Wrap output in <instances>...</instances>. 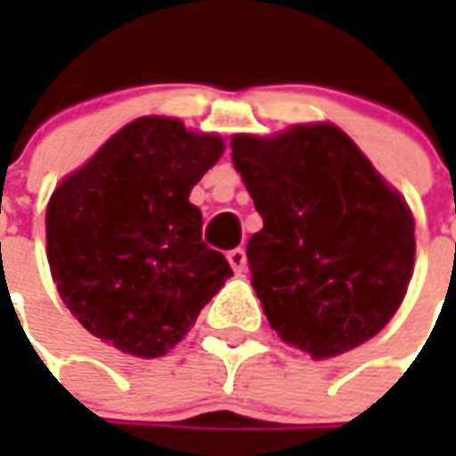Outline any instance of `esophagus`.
<instances>
[{
	"label": "esophagus",
	"instance_id": "obj_1",
	"mask_svg": "<svg viewBox=\"0 0 456 456\" xmlns=\"http://www.w3.org/2000/svg\"><path fill=\"white\" fill-rule=\"evenodd\" d=\"M225 258H228L231 269H233L236 273H240L243 269H246V251H243V248H233V251H228Z\"/></svg>",
	"mask_w": 456,
	"mask_h": 456
}]
</instances>
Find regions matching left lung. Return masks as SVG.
Here are the masks:
<instances>
[{
  "label": "left lung",
  "instance_id": "8db88e82",
  "mask_svg": "<svg viewBox=\"0 0 456 456\" xmlns=\"http://www.w3.org/2000/svg\"><path fill=\"white\" fill-rule=\"evenodd\" d=\"M231 150L264 218L246 256L276 335L317 360L378 335L413 273L406 200L332 124L236 134Z\"/></svg>",
  "mask_w": 456,
  "mask_h": 456
}]
</instances>
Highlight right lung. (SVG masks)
Instances as JSON below:
<instances>
[{"label":"right lung","mask_w":456,"mask_h":456,"mask_svg":"<svg viewBox=\"0 0 456 456\" xmlns=\"http://www.w3.org/2000/svg\"><path fill=\"white\" fill-rule=\"evenodd\" d=\"M223 150L218 134L144 116L53 192L50 272L91 335L136 358H159L233 276L225 256L202 243V213L190 202Z\"/></svg>","instance_id":"1"}]
</instances>
